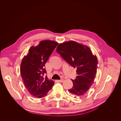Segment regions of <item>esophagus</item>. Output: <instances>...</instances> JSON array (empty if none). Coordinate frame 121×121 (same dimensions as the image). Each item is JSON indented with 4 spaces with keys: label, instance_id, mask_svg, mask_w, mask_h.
Masks as SVG:
<instances>
[{
    "label": "esophagus",
    "instance_id": "34e87169",
    "mask_svg": "<svg viewBox=\"0 0 121 121\" xmlns=\"http://www.w3.org/2000/svg\"><path fill=\"white\" fill-rule=\"evenodd\" d=\"M58 81L60 83H62V82H63L64 81V79H61V80H58Z\"/></svg>",
    "mask_w": 121,
    "mask_h": 121
}]
</instances>
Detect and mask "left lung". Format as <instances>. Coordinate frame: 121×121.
<instances>
[{"instance_id":"8db88e82","label":"left lung","mask_w":121,"mask_h":121,"mask_svg":"<svg viewBox=\"0 0 121 121\" xmlns=\"http://www.w3.org/2000/svg\"><path fill=\"white\" fill-rule=\"evenodd\" d=\"M56 51L70 65L77 68V76L71 79L73 86L68 91L76 96H83L94 82L98 68L96 56L87 46L73 41L59 44Z\"/></svg>"}]
</instances>
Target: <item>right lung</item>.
I'll return each instance as SVG.
<instances>
[{"label": "right lung", "instance_id": "1", "mask_svg": "<svg viewBox=\"0 0 121 121\" xmlns=\"http://www.w3.org/2000/svg\"><path fill=\"white\" fill-rule=\"evenodd\" d=\"M58 44L49 40L41 41L38 46L31 47L22 60V78L28 91L34 97H45L54 85L53 81L43 75L47 73L45 64Z\"/></svg>", "mask_w": 121, "mask_h": 121}]
</instances>
